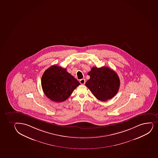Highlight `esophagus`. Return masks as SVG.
Here are the masks:
<instances>
[{
  "instance_id": "34e87169",
  "label": "esophagus",
  "mask_w": 158,
  "mask_h": 158,
  "mask_svg": "<svg viewBox=\"0 0 158 158\" xmlns=\"http://www.w3.org/2000/svg\"><path fill=\"white\" fill-rule=\"evenodd\" d=\"M80 82V83L81 84V85H85V79H82L81 80L79 81Z\"/></svg>"
}]
</instances>
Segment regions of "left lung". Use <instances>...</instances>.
Instances as JSON below:
<instances>
[{
  "label": "left lung",
  "mask_w": 158,
  "mask_h": 158,
  "mask_svg": "<svg viewBox=\"0 0 158 158\" xmlns=\"http://www.w3.org/2000/svg\"><path fill=\"white\" fill-rule=\"evenodd\" d=\"M85 85L96 98L101 101L112 98L118 91L120 80L117 73L107 67L92 68Z\"/></svg>",
  "instance_id": "obj_1"
}]
</instances>
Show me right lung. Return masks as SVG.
Returning a JSON list of instances; mask_svg holds the SVG:
<instances>
[{
    "label": "right lung",
    "instance_id": "1",
    "mask_svg": "<svg viewBox=\"0 0 158 158\" xmlns=\"http://www.w3.org/2000/svg\"><path fill=\"white\" fill-rule=\"evenodd\" d=\"M41 85L48 98L54 102H61L66 100L80 83L66 68L53 65L44 71Z\"/></svg>",
    "mask_w": 158,
    "mask_h": 158
}]
</instances>
